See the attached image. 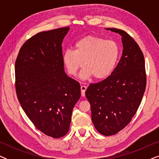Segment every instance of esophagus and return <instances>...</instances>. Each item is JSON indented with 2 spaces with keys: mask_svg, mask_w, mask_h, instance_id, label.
<instances>
[{
  "mask_svg": "<svg viewBox=\"0 0 159 159\" xmlns=\"http://www.w3.org/2000/svg\"><path fill=\"white\" fill-rule=\"evenodd\" d=\"M80 88H81V95L82 97H84V95H85V91H86L87 87L84 85H82Z\"/></svg>",
  "mask_w": 159,
  "mask_h": 159,
  "instance_id": "obj_1",
  "label": "esophagus"
}]
</instances>
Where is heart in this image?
Listing matches in <instances>:
<instances>
[{
  "label": "heart",
  "instance_id": "b5f03b06",
  "mask_svg": "<svg viewBox=\"0 0 159 159\" xmlns=\"http://www.w3.org/2000/svg\"><path fill=\"white\" fill-rule=\"evenodd\" d=\"M119 56V48L115 41L89 35L78 40L74 51H64L62 61L69 75L75 77L83 63L81 79L87 80L93 76L101 80L111 75Z\"/></svg>",
  "mask_w": 159,
  "mask_h": 159
}]
</instances>
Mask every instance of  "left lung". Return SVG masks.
<instances>
[{
  "label": "left lung",
  "instance_id": "1",
  "mask_svg": "<svg viewBox=\"0 0 159 159\" xmlns=\"http://www.w3.org/2000/svg\"><path fill=\"white\" fill-rule=\"evenodd\" d=\"M106 30L121 36L122 56L111 75L90 84L85 95L95 127L110 136L124 129L136 114L145 90L146 74L144 56L134 39L124 30Z\"/></svg>",
  "mask_w": 159,
  "mask_h": 159
}]
</instances>
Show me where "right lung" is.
Wrapping results in <instances>:
<instances>
[{"label":"right lung","mask_w":159,"mask_h":159,"mask_svg":"<svg viewBox=\"0 0 159 159\" xmlns=\"http://www.w3.org/2000/svg\"><path fill=\"white\" fill-rule=\"evenodd\" d=\"M69 27L41 32L24 43L15 62V88L23 110L38 129L53 138L69 129L80 83L69 77L62 61Z\"/></svg>","instance_id":"1"}]
</instances>
